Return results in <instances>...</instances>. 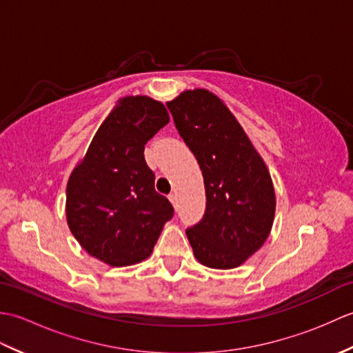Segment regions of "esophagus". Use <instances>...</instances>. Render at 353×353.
<instances>
[{"label": "esophagus", "mask_w": 353, "mask_h": 353, "mask_svg": "<svg viewBox=\"0 0 353 353\" xmlns=\"http://www.w3.org/2000/svg\"><path fill=\"white\" fill-rule=\"evenodd\" d=\"M168 199H170V201L172 203V206L177 208V196H176V192H171L170 196H168Z\"/></svg>", "instance_id": "1"}]
</instances>
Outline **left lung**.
<instances>
[{
	"label": "left lung",
	"instance_id": "8db88e82",
	"mask_svg": "<svg viewBox=\"0 0 353 353\" xmlns=\"http://www.w3.org/2000/svg\"><path fill=\"white\" fill-rule=\"evenodd\" d=\"M167 108L205 181L203 219L186 229L194 254L211 268L241 265L264 244L273 224L276 199L265 163L209 91H186Z\"/></svg>",
	"mask_w": 353,
	"mask_h": 353
}]
</instances>
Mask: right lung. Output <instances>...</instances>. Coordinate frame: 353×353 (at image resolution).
<instances>
[{
    "label": "right lung",
    "mask_w": 353,
    "mask_h": 353,
    "mask_svg": "<svg viewBox=\"0 0 353 353\" xmlns=\"http://www.w3.org/2000/svg\"><path fill=\"white\" fill-rule=\"evenodd\" d=\"M170 121L163 104L127 97L110 112L66 186L68 226L83 249L109 265L150 256L174 208L154 190L147 142Z\"/></svg>",
    "instance_id": "1"
}]
</instances>
